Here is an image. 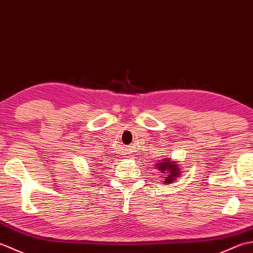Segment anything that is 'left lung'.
I'll return each instance as SVG.
<instances>
[{"label":"left lung","mask_w":253,"mask_h":253,"mask_svg":"<svg viewBox=\"0 0 253 253\" xmlns=\"http://www.w3.org/2000/svg\"><path fill=\"white\" fill-rule=\"evenodd\" d=\"M155 165H157V169L160 170V176L162 177L164 185L174 184L176 179L179 178L181 175L180 164L170 160V158L159 160V162Z\"/></svg>","instance_id":"obj_1"}]
</instances>
